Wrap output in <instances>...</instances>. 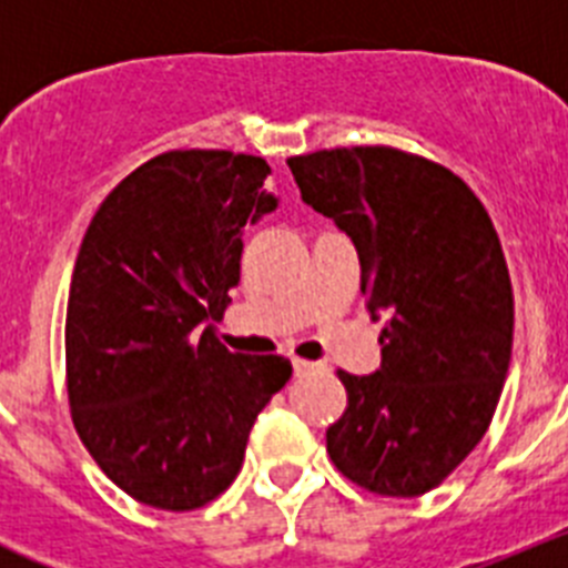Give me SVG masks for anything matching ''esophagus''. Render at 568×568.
Returning <instances> with one entry per match:
<instances>
[{"mask_svg":"<svg viewBox=\"0 0 568 568\" xmlns=\"http://www.w3.org/2000/svg\"><path fill=\"white\" fill-rule=\"evenodd\" d=\"M293 369L298 378H304V375H313L318 373L321 364H315V361H301V358H293Z\"/></svg>","mask_w":568,"mask_h":568,"instance_id":"1","label":"esophagus"}]
</instances>
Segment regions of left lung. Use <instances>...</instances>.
Segmentation results:
<instances>
[{"label":"left lung","mask_w":568,"mask_h":568,"mask_svg":"<svg viewBox=\"0 0 568 568\" xmlns=\"http://www.w3.org/2000/svg\"><path fill=\"white\" fill-rule=\"evenodd\" d=\"M301 202L333 219L361 261L381 366L338 373L349 404L327 453L353 484L415 498L480 444L511 358L509 270L489 213L458 175L393 148L287 159Z\"/></svg>","instance_id":"1"}]
</instances>
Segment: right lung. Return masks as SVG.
<instances>
[{
	"mask_svg": "<svg viewBox=\"0 0 568 568\" xmlns=\"http://www.w3.org/2000/svg\"><path fill=\"white\" fill-rule=\"evenodd\" d=\"M267 173L264 159L230 150L155 155L115 184L79 247L70 413L104 475L155 509L219 498L293 375L281 355L230 353L213 327L239 284L241 227L275 210Z\"/></svg>",
	"mask_w": 568,
	"mask_h": 568,
	"instance_id": "1",
	"label": "right lung"
}]
</instances>
